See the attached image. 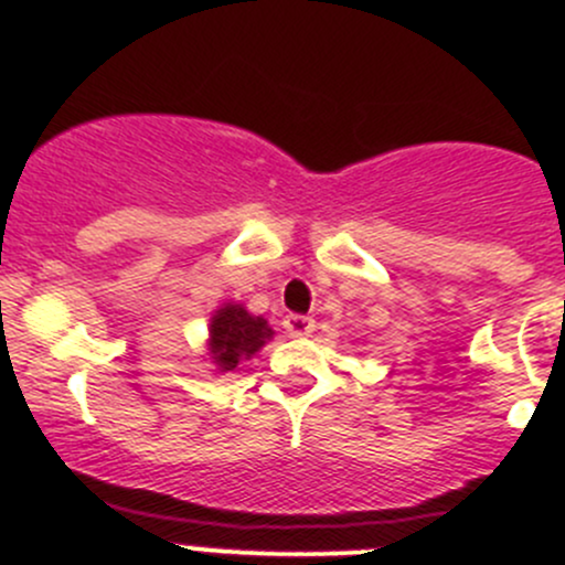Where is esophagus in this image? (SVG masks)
Wrapping results in <instances>:
<instances>
[{
	"label": "esophagus",
	"instance_id": "esophagus-1",
	"mask_svg": "<svg viewBox=\"0 0 565 565\" xmlns=\"http://www.w3.org/2000/svg\"><path fill=\"white\" fill-rule=\"evenodd\" d=\"M284 330L289 335H309L315 330V319L303 315H287L284 317Z\"/></svg>",
	"mask_w": 565,
	"mask_h": 565
}]
</instances>
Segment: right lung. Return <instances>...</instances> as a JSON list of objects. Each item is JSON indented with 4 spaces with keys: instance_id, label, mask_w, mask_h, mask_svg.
<instances>
[{
    "instance_id": "obj_1",
    "label": "right lung",
    "mask_w": 565,
    "mask_h": 565,
    "mask_svg": "<svg viewBox=\"0 0 565 565\" xmlns=\"http://www.w3.org/2000/svg\"><path fill=\"white\" fill-rule=\"evenodd\" d=\"M273 339V328L267 319L248 315L241 303H224L210 319V355L221 372H232L237 363L248 361L250 355Z\"/></svg>"
}]
</instances>
